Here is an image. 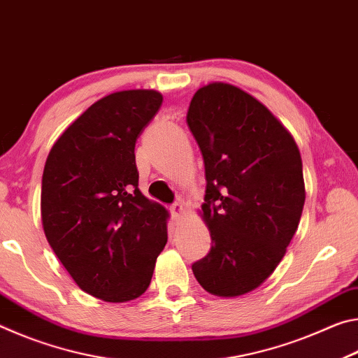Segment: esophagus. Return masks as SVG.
I'll return each instance as SVG.
<instances>
[{
  "instance_id": "1",
  "label": "esophagus",
  "mask_w": 358,
  "mask_h": 358,
  "mask_svg": "<svg viewBox=\"0 0 358 358\" xmlns=\"http://www.w3.org/2000/svg\"><path fill=\"white\" fill-rule=\"evenodd\" d=\"M171 213L173 217H181L185 215V205L183 202H177L171 207Z\"/></svg>"
}]
</instances>
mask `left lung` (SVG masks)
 Instances as JSON below:
<instances>
[{"mask_svg": "<svg viewBox=\"0 0 358 358\" xmlns=\"http://www.w3.org/2000/svg\"><path fill=\"white\" fill-rule=\"evenodd\" d=\"M186 123L203 156L199 213L211 237L192 273L216 296L250 294L271 276L299 229L306 197L300 150L262 102L226 82L194 93Z\"/></svg>", "mask_w": 358, "mask_h": 358, "instance_id": "left-lung-1", "label": "left lung"}]
</instances>
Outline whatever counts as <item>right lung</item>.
Wrapping results in <instances>:
<instances>
[{"label":"right lung","instance_id":"right-lung-1","mask_svg":"<svg viewBox=\"0 0 358 358\" xmlns=\"http://www.w3.org/2000/svg\"><path fill=\"white\" fill-rule=\"evenodd\" d=\"M162 104L156 90L107 94L53 143L42 173L48 245L83 292L108 303L148 289L169 211L138 189L136 142Z\"/></svg>","mask_w":358,"mask_h":358}]
</instances>
